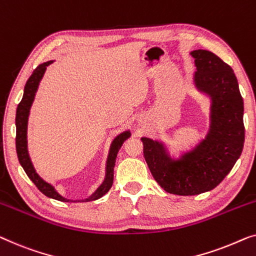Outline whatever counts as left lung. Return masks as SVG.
I'll return each mask as SVG.
<instances>
[{
  "mask_svg": "<svg viewBox=\"0 0 256 256\" xmlns=\"http://www.w3.org/2000/svg\"><path fill=\"white\" fill-rule=\"evenodd\" d=\"M194 82L211 97L209 134L194 150L174 160L162 143L142 137L150 172L162 190L176 195H198L217 187L242 154L245 140L244 102L231 66L206 50H192Z\"/></svg>",
  "mask_w": 256,
  "mask_h": 256,
  "instance_id": "1",
  "label": "left lung"
}]
</instances>
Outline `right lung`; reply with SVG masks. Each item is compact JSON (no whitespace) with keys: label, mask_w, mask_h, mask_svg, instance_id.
<instances>
[{"label":"right lung","mask_w":256,"mask_h":256,"mask_svg":"<svg viewBox=\"0 0 256 256\" xmlns=\"http://www.w3.org/2000/svg\"><path fill=\"white\" fill-rule=\"evenodd\" d=\"M53 61H48L45 64H39L34 69V72H32V75L30 76L26 84H25L24 88V94L23 98H22L20 102L18 104L17 112H16V150H17V156L18 160H20V165L23 166L25 173L28 174V176L32 180V182L36 184V188L45 194L46 196L50 198L58 200V201L62 202H88V201H94V200H98L102 198V195H105L107 192L110 190V188L112 187L113 184V176H114V165H116V154L119 149L121 148L122 144L130 136V132H121L119 136H116L114 138L112 146H110L108 159H107V166H106V178L105 181H104L100 187L96 190L94 194H92L90 198L80 200V201H72V200L64 198L58 194V192L54 190L53 186H50V184H47L46 181H44L42 178H40L38 174H36L34 168H33L31 159L28 157V142H26V129H28V112L30 108H31V105L33 102V99H34V94L36 92V88H38V85L40 80L42 78L44 72H45L46 66H50Z\"/></svg>","instance_id":"right-lung-1"}]
</instances>
